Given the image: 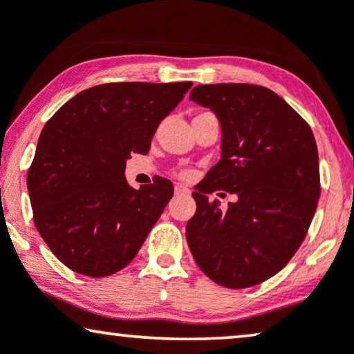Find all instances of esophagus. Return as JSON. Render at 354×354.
<instances>
[{"mask_svg":"<svg viewBox=\"0 0 354 354\" xmlns=\"http://www.w3.org/2000/svg\"><path fill=\"white\" fill-rule=\"evenodd\" d=\"M190 190H188L187 187H183V185H176V195H180V196H188L190 195Z\"/></svg>","mask_w":354,"mask_h":354,"instance_id":"esophagus-1","label":"esophagus"}]
</instances>
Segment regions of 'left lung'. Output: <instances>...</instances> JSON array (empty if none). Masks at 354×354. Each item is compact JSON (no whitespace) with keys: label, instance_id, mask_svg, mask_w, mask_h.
<instances>
[{"label":"left lung","instance_id":"left-lung-1","mask_svg":"<svg viewBox=\"0 0 354 354\" xmlns=\"http://www.w3.org/2000/svg\"><path fill=\"white\" fill-rule=\"evenodd\" d=\"M190 100L222 130L221 161L193 192L187 241L198 268L227 288H246L282 270L316 212L317 145L304 119L272 90L250 84L198 85ZM235 192L222 213L206 192Z\"/></svg>","mask_w":354,"mask_h":354}]
</instances>
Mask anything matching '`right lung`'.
<instances>
[{
    "instance_id": "right-lung-1",
    "label": "right lung",
    "mask_w": 354,
    "mask_h": 354,
    "mask_svg": "<svg viewBox=\"0 0 354 354\" xmlns=\"http://www.w3.org/2000/svg\"><path fill=\"white\" fill-rule=\"evenodd\" d=\"M192 82H119L80 91L48 120L27 174L33 222L74 272L106 277L142 248L174 195L159 177L135 190L125 161L147 154L161 120Z\"/></svg>"
}]
</instances>
